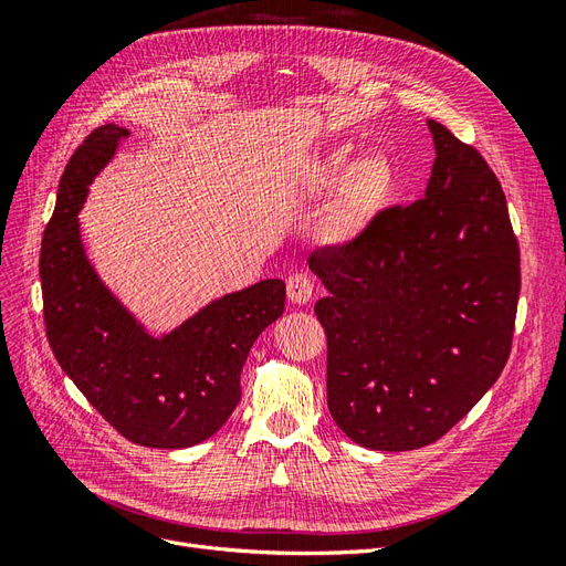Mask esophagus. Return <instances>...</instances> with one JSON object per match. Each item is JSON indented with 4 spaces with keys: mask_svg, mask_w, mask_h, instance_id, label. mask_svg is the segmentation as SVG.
<instances>
[{
    "mask_svg": "<svg viewBox=\"0 0 566 566\" xmlns=\"http://www.w3.org/2000/svg\"><path fill=\"white\" fill-rule=\"evenodd\" d=\"M314 295V283L312 279L306 276V273H293V276L287 279V300L293 304H306Z\"/></svg>",
    "mask_w": 566,
    "mask_h": 566,
    "instance_id": "34e87169",
    "label": "esophagus"
}]
</instances>
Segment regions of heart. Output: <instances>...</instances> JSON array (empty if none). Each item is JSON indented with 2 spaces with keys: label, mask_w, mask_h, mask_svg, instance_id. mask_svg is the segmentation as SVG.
Masks as SVG:
<instances>
[{
  "label": "heart",
  "mask_w": 566,
  "mask_h": 566,
  "mask_svg": "<svg viewBox=\"0 0 566 566\" xmlns=\"http://www.w3.org/2000/svg\"><path fill=\"white\" fill-rule=\"evenodd\" d=\"M347 150H335L325 160L323 184H337V191L331 205L328 219H325V233L333 241H347V238L361 231L373 214L382 208L391 191V167L380 156H366L349 165Z\"/></svg>",
  "instance_id": "b5f03b06"
}]
</instances>
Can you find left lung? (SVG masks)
<instances>
[{
  "label": "left lung",
  "mask_w": 566,
  "mask_h": 566,
  "mask_svg": "<svg viewBox=\"0 0 566 566\" xmlns=\"http://www.w3.org/2000/svg\"><path fill=\"white\" fill-rule=\"evenodd\" d=\"M437 158L424 198L391 205L310 269L328 297V408L358 447L434 443L499 380L512 349L520 245L505 193L474 146L427 119Z\"/></svg>",
  "instance_id": "obj_1"
}]
</instances>
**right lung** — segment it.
Returning a JSON list of instances; mask_svg holds the SVG:
<instances>
[{
    "label": "right lung",
    "instance_id": "obj_1",
    "mask_svg": "<svg viewBox=\"0 0 566 566\" xmlns=\"http://www.w3.org/2000/svg\"><path fill=\"white\" fill-rule=\"evenodd\" d=\"M125 127H96L67 160L42 238L40 279L49 347L87 401L125 439L188 449L210 439L241 401V370L260 333L283 314L285 283L260 281L150 337L87 262L77 212Z\"/></svg>",
    "mask_w": 566,
    "mask_h": 566
}]
</instances>
